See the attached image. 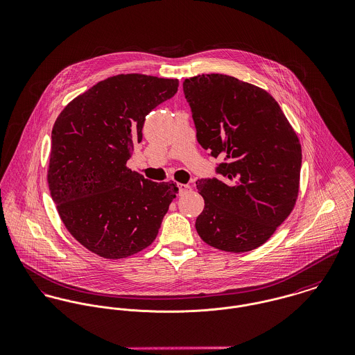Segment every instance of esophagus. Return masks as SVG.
Masks as SVG:
<instances>
[{
    "label": "esophagus",
    "instance_id": "1",
    "mask_svg": "<svg viewBox=\"0 0 355 355\" xmlns=\"http://www.w3.org/2000/svg\"><path fill=\"white\" fill-rule=\"evenodd\" d=\"M178 189H180V194H185V193L191 191V185H187V184H178Z\"/></svg>",
    "mask_w": 355,
    "mask_h": 355
}]
</instances>
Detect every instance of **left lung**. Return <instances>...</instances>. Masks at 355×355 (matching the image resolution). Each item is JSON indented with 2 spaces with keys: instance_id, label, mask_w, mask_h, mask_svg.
Returning <instances> with one entry per match:
<instances>
[{
  "instance_id": "8db88e82",
  "label": "left lung",
  "mask_w": 355,
  "mask_h": 355,
  "mask_svg": "<svg viewBox=\"0 0 355 355\" xmlns=\"http://www.w3.org/2000/svg\"><path fill=\"white\" fill-rule=\"evenodd\" d=\"M197 140L224 180L201 178L205 207L196 230L223 251L263 245L295 208L300 187L301 144L278 103L263 89L224 74L184 81Z\"/></svg>"
}]
</instances>
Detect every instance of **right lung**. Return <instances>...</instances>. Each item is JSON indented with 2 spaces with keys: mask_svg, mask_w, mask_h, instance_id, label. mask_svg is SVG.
<instances>
[{
  "mask_svg": "<svg viewBox=\"0 0 355 355\" xmlns=\"http://www.w3.org/2000/svg\"><path fill=\"white\" fill-rule=\"evenodd\" d=\"M177 90L178 80L113 76L70 101L55 121L51 197L67 231L103 258H127L151 245L178 193L173 181L153 182L127 167L146 116Z\"/></svg>",
  "mask_w": 355,
  "mask_h": 355,
  "instance_id": "1",
  "label": "right lung"
}]
</instances>
